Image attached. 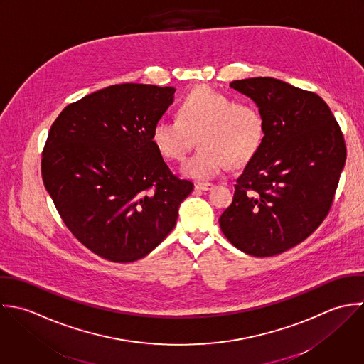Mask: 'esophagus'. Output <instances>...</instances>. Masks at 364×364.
I'll use <instances>...</instances> for the list:
<instances>
[{"label":"esophagus","instance_id":"34e87169","mask_svg":"<svg viewBox=\"0 0 364 364\" xmlns=\"http://www.w3.org/2000/svg\"><path fill=\"white\" fill-rule=\"evenodd\" d=\"M215 185L212 182H198L196 183V189H200V191H210Z\"/></svg>","mask_w":364,"mask_h":364}]
</instances>
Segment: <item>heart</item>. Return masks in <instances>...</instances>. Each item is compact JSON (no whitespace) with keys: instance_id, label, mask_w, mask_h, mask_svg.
I'll return each mask as SVG.
<instances>
[{"instance_id":"b5f03b06","label":"heart","mask_w":364,"mask_h":364,"mask_svg":"<svg viewBox=\"0 0 364 364\" xmlns=\"http://www.w3.org/2000/svg\"><path fill=\"white\" fill-rule=\"evenodd\" d=\"M199 148L182 164L186 176H216L228 162L242 165L261 148L265 119L252 103H237L232 96L212 87L189 92L179 105L178 117H161L152 128V141L159 154L181 161L195 144Z\"/></svg>"}]
</instances>
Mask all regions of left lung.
<instances>
[{
    "label": "left lung",
    "instance_id": "left-lung-1",
    "mask_svg": "<svg viewBox=\"0 0 364 364\" xmlns=\"http://www.w3.org/2000/svg\"><path fill=\"white\" fill-rule=\"evenodd\" d=\"M230 87L262 112L265 136L219 225L244 252L277 255L308 239L329 215L346 162L343 132L314 92L272 77L235 80Z\"/></svg>",
    "mask_w": 364,
    "mask_h": 364
}]
</instances>
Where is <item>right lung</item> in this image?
Listing matches in <instances>:
<instances>
[{
  "instance_id": "add662e5",
  "label": "right lung",
  "mask_w": 364,
  "mask_h": 364,
  "mask_svg": "<svg viewBox=\"0 0 364 364\" xmlns=\"http://www.w3.org/2000/svg\"><path fill=\"white\" fill-rule=\"evenodd\" d=\"M173 87L114 85L66 106L42 151V179L70 233L102 258L132 262L175 228L193 183L152 141Z\"/></svg>"
}]
</instances>
